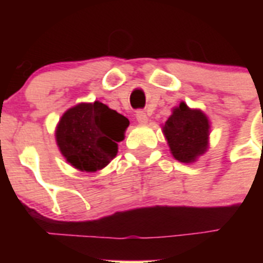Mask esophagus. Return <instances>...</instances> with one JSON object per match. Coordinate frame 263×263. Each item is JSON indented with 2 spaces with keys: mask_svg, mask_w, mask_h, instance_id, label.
<instances>
[{
  "mask_svg": "<svg viewBox=\"0 0 263 263\" xmlns=\"http://www.w3.org/2000/svg\"><path fill=\"white\" fill-rule=\"evenodd\" d=\"M136 117H137V121H138L139 124H147L148 117H147V115H146V113L143 110H138V111H137Z\"/></svg>",
  "mask_w": 263,
  "mask_h": 263,
  "instance_id": "34e87169",
  "label": "esophagus"
}]
</instances>
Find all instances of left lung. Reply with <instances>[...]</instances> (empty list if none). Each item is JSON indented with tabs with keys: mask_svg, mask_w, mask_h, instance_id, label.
Listing matches in <instances>:
<instances>
[{
	"mask_svg": "<svg viewBox=\"0 0 263 263\" xmlns=\"http://www.w3.org/2000/svg\"><path fill=\"white\" fill-rule=\"evenodd\" d=\"M163 133L174 158L191 163L208 147L210 122L203 111L180 103L166 121Z\"/></svg>",
	"mask_w": 263,
	"mask_h": 263,
	"instance_id": "8db88e82",
	"label": "left lung"
}]
</instances>
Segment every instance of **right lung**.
<instances>
[{
    "label": "right lung",
    "mask_w": 263,
    "mask_h": 263,
    "mask_svg": "<svg viewBox=\"0 0 263 263\" xmlns=\"http://www.w3.org/2000/svg\"><path fill=\"white\" fill-rule=\"evenodd\" d=\"M129 120L105 104H79L63 115L57 127L60 152L75 168L95 173L118 153Z\"/></svg>",
    "instance_id": "1"
}]
</instances>
